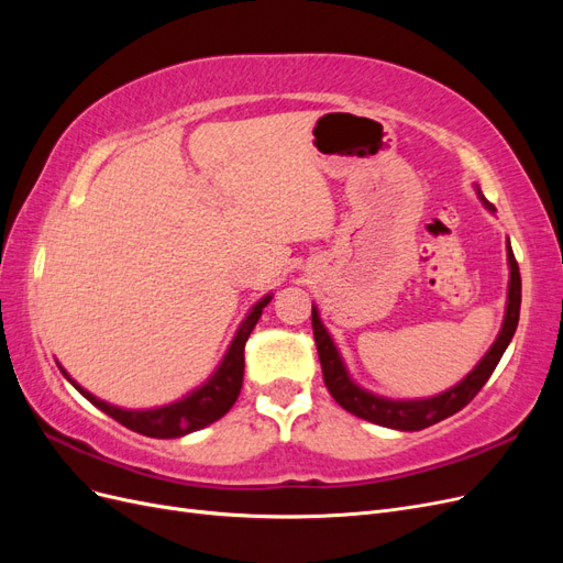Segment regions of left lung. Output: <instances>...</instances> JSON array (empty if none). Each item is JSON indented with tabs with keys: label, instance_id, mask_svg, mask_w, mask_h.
I'll list each match as a JSON object with an SVG mask.
<instances>
[{
	"label": "left lung",
	"instance_id": "left-lung-1",
	"mask_svg": "<svg viewBox=\"0 0 563 563\" xmlns=\"http://www.w3.org/2000/svg\"><path fill=\"white\" fill-rule=\"evenodd\" d=\"M476 195H479L482 203L488 211H496V207H493V203L482 195L479 187H476ZM507 265H509L507 305H505V319H503L498 338L493 340V345L482 356V362L476 364L463 380L428 399H387L380 395H373V391L364 389L362 385H356L350 376L343 356H340V350L333 343L331 333L321 323L319 310L312 305V329L317 340V352L321 362L323 383H327L331 397L352 416L376 422L380 428L399 430V432L424 430L430 428V424L457 413L460 408H465L474 399L476 391L486 385L490 373L496 371L500 356L505 354L509 340H512L517 331L519 308H521V277H519V265L515 261V253L509 242H507Z\"/></svg>",
	"mask_w": 563,
	"mask_h": 563
}]
</instances>
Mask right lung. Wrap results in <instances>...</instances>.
Listing matches in <instances>:
<instances>
[{
  "label": "right lung",
  "instance_id": "add662e5",
  "mask_svg": "<svg viewBox=\"0 0 563 563\" xmlns=\"http://www.w3.org/2000/svg\"><path fill=\"white\" fill-rule=\"evenodd\" d=\"M269 300H272V294L263 296L249 310V314L240 323V329H236L225 356L220 360V364L216 366L211 376L192 391H187L183 399L172 404H164L157 408L114 406L98 399L89 389H84L75 378H70V373H67L60 364L58 368L67 378V383H70L81 397H87L96 408H100V411L108 413L117 422H122L124 428L145 437H155V439H178L207 428V424L216 422L218 418H223L236 401V397H240L242 380H244V345Z\"/></svg>",
  "mask_w": 563,
  "mask_h": 563
}]
</instances>
